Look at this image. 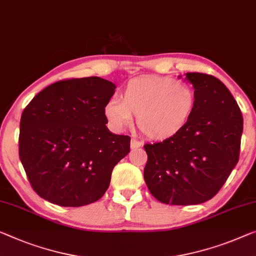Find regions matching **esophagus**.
I'll list each match as a JSON object with an SVG mask.
<instances>
[{
  "label": "esophagus",
  "mask_w": 256,
  "mask_h": 256,
  "mask_svg": "<svg viewBox=\"0 0 256 256\" xmlns=\"http://www.w3.org/2000/svg\"><path fill=\"white\" fill-rule=\"evenodd\" d=\"M141 146H142V142H140V141L136 140V139L131 140V148H132V150H136V148H139Z\"/></svg>",
  "instance_id": "esophagus-1"
}]
</instances>
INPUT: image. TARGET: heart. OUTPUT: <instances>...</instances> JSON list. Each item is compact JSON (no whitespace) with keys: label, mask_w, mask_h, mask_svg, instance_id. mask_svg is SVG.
I'll return each instance as SVG.
<instances>
[{"label":"heart","mask_w":256,"mask_h":256,"mask_svg":"<svg viewBox=\"0 0 256 256\" xmlns=\"http://www.w3.org/2000/svg\"><path fill=\"white\" fill-rule=\"evenodd\" d=\"M196 98L188 84L170 77L148 76L130 80L120 101L110 100L106 117L116 130H123L136 117V126L152 140H168L188 126L196 110Z\"/></svg>","instance_id":"obj_1"}]
</instances>
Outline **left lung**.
Listing matches in <instances>:
<instances>
[{"label":"left lung","mask_w":256,"mask_h":256,"mask_svg":"<svg viewBox=\"0 0 256 256\" xmlns=\"http://www.w3.org/2000/svg\"><path fill=\"white\" fill-rule=\"evenodd\" d=\"M196 98L184 131L162 142L146 144L144 178L152 196L166 204H199L210 200L238 163L242 116L220 79L188 72Z\"/></svg>","instance_id":"8db88e82"}]
</instances>
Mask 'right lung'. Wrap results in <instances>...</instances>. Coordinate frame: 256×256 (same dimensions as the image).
Masks as SVG:
<instances>
[{
	"instance_id": "obj_1",
	"label": "right lung",
	"mask_w": 256,
	"mask_h": 256,
	"mask_svg": "<svg viewBox=\"0 0 256 256\" xmlns=\"http://www.w3.org/2000/svg\"><path fill=\"white\" fill-rule=\"evenodd\" d=\"M115 88L100 77L64 79L46 87L26 106L19 158L42 199L82 207L104 196L114 166L128 154L131 141L106 126L104 106Z\"/></svg>"
}]
</instances>
